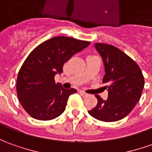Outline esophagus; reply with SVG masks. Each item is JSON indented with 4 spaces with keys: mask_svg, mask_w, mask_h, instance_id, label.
Returning a JSON list of instances; mask_svg holds the SVG:
<instances>
[{
    "mask_svg": "<svg viewBox=\"0 0 152 152\" xmlns=\"http://www.w3.org/2000/svg\"><path fill=\"white\" fill-rule=\"evenodd\" d=\"M79 93H80L81 96H86L88 95L87 93H86L84 91H79Z\"/></svg>",
    "mask_w": 152,
    "mask_h": 152,
    "instance_id": "34e87169",
    "label": "esophagus"
}]
</instances>
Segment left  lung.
<instances>
[{"mask_svg":"<svg viewBox=\"0 0 152 152\" xmlns=\"http://www.w3.org/2000/svg\"><path fill=\"white\" fill-rule=\"evenodd\" d=\"M95 48L104 63L102 82L107 84L108 97L104 101L96 95L97 105L88 113L102 121H116L126 117L140 100L144 77L136 61L118 48L104 43H96Z\"/></svg>","mask_w":152,"mask_h":152,"instance_id":"left-lung-1","label":"left lung"}]
</instances>
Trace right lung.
<instances>
[{"instance_id":"1","label":"right lung","mask_w":152,"mask_h":152,"mask_svg":"<svg viewBox=\"0 0 152 152\" xmlns=\"http://www.w3.org/2000/svg\"><path fill=\"white\" fill-rule=\"evenodd\" d=\"M89 45V41L56 37L29 54L18 72L16 92L22 107L31 117L49 121L64 112L68 98L76 90L63 88L55 82V76L63 72V65L73 55Z\"/></svg>"}]
</instances>
